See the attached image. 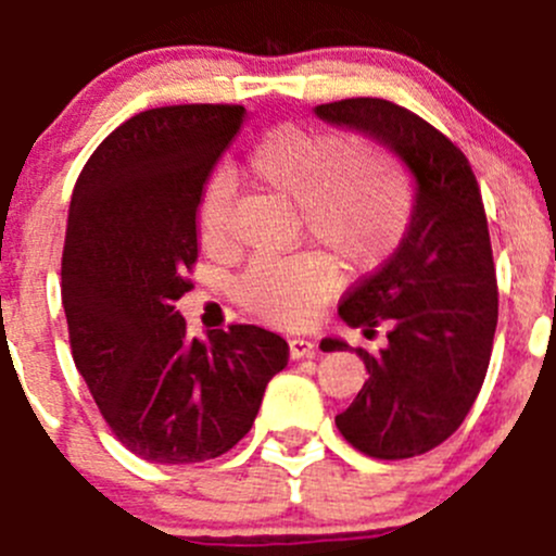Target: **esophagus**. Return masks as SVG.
Wrapping results in <instances>:
<instances>
[{"label":"esophagus","mask_w":556,"mask_h":556,"mask_svg":"<svg viewBox=\"0 0 556 556\" xmlns=\"http://www.w3.org/2000/svg\"><path fill=\"white\" fill-rule=\"evenodd\" d=\"M314 355V341L304 339V336H295L290 339V357L293 361H301V357H312Z\"/></svg>","instance_id":"1"}]
</instances>
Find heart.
<instances>
[{
  "label": "heart",
  "instance_id": "b5f03b06",
  "mask_svg": "<svg viewBox=\"0 0 556 556\" xmlns=\"http://www.w3.org/2000/svg\"><path fill=\"white\" fill-rule=\"evenodd\" d=\"M247 169L268 188L299 201L306 228L350 266H374L397 244L412 215L406 172L379 150H357L355 139L304 126H277L247 153ZM231 179L212 174L201 188L199 237L226 244ZM339 285L333 263L317 252L261 255L239 282L252 312L285 325L314 319Z\"/></svg>",
  "mask_w": 556,
  "mask_h": 556
}]
</instances>
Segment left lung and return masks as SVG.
I'll list each match as a JSON object with an SVG mask.
<instances>
[{
	"label": "left lung",
	"instance_id": "1",
	"mask_svg": "<svg viewBox=\"0 0 556 556\" xmlns=\"http://www.w3.org/2000/svg\"><path fill=\"white\" fill-rule=\"evenodd\" d=\"M314 115L382 144L414 182L401 242L339 306L350 328L387 319L390 333L377 355L355 350L368 379L336 428L368 457L425 454L463 425L490 366L497 282L479 185L450 139L403 106L344 99L314 106Z\"/></svg>",
	"mask_w": 556,
	"mask_h": 556
}]
</instances>
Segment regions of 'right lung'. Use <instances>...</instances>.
<instances>
[{
	"label": "right lung",
	"mask_w": 556,
	"mask_h": 556,
	"mask_svg": "<svg viewBox=\"0 0 556 556\" xmlns=\"http://www.w3.org/2000/svg\"><path fill=\"white\" fill-rule=\"evenodd\" d=\"M244 106L134 115L77 177L61 257L72 355L126 450L159 465L220 457L250 433L288 341L257 325L188 336L174 309L199 257L201 188Z\"/></svg>",
	"instance_id": "obj_1"
}]
</instances>
